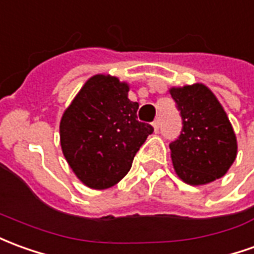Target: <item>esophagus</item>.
Wrapping results in <instances>:
<instances>
[{"label": "esophagus", "mask_w": 254, "mask_h": 254, "mask_svg": "<svg viewBox=\"0 0 254 254\" xmlns=\"http://www.w3.org/2000/svg\"><path fill=\"white\" fill-rule=\"evenodd\" d=\"M152 127H154V130H155V132L159 129V118H157L155 121L152 122Z\"/></svg>", "instance_id": "34e87169"}]
</instances>
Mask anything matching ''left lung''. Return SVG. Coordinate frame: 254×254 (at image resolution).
<instances>
[{"label": "left lung", "instance_id": "obj_1", "mask_svg": "<svg viewBox=\"0 0 254 254\" xmlns=\"http://www.w3.org/2000/svg\"><path fill=\"white\" fill-rule=\"evenodd\" d=\"M170 96L183 120L179 139L169 144L173 169L190 186H203L226 175L238 151L227 113L206 85L172 86Z\"/></svg>", "mask_w": 254, "mask_h": 254}]
</instances>
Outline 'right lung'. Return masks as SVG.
<instances>
[{
	"instance_id": "add662e5",
	"label": "right lung",
	"mask_w": 254,
	"mask_h": 254,
	"mask_svg": "<svg viewBox=\"0 0 254 254\" xmlns=\"http://www.w3.org/2000/svg\"><path fill=\"white\" fill-rule=\"evenodd\" d=\"M129 84L110 74L90 77L60 120V145L67 164L86 187L106 190L121 182L154 127L137 121L139 104Z\"/></svg>"
}]
</instances>
